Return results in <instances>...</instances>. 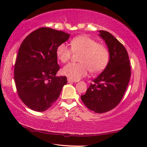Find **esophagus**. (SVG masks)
Returning a JSON list of instances; mask_svg holds the SVG:
<instances>
[{"instance_id": "obj_1", "label": "esophagus", "mask_w": 147, "mask_h": 147, "mask_svg": "<svg viewBox=\"0 0 147 147\" xmlns=\"http://www.w3.org/2000/svg\"><path fill=\"white\" fill-rule=\"evenodd\" d=\"M68 82H75L76 81L73 80V79H70V78H68Z\"/></svg>"}]
</instances>
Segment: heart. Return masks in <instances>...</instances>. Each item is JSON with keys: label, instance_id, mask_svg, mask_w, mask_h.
Segmentation results:
<instances>
[{"label": "heart", "instance_id": "1", "mask_svg": "<svg viewBox=\"0 0 147 147\" xmlns=\"http://www.w3.org/2000/svg\"><path fill=\"white\" fill-rule=\"evenodd\" d=\"M70 48L65 43L57 46L56 55L62 63H66L72 52H79L78 63H70L63 68V75L77 81L87 75L102 71L107 66L110 59V52L105 45L99 43L93 38L81 35L70 41Z\"/></svg>", "mask_w": 147, "mask_h": 147}]
</instances>
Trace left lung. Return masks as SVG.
Masks as SVG:
<instances>
[{
	"instance_id": "obj_1",
	"label": "left lung",
	"mask_w": 147,
	"mask_h": 147,
	"mask_svg": "<svg viewBox=\"0 0 147 147\" xmlns=\"http://www.w3.org/2000/svg\"><path fill=\"white\" fill-rule=\"evenodd\" d=\"M99 32L109 48L110 60L105 70L92 80L81 99L90 111L104 113L113 109L121 102L131 71L129 55L124 45L108 32L101 30Z\"/></svg>"
}]
</instances>
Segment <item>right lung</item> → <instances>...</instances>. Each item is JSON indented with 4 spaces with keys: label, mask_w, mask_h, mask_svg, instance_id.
Instances as JSON below:
<instances>
[{
    "label": "right lung",
    "mask_w": 147,
    "mask_h": 147,
    "mask_svg": "<svg viewBox=\"0 0 147 147\" xmlns=\"http://www.w3.org/2000/svg\"><path fill=\"white\" fill-rule=\"evenodd\" d=\"M68 33L38 28L22 42L14 65V80L20 99L32 110L46 111L59 97L66 77H57L60 67L56 50Z\"/></svg>",
    "instance_id": "1"
}]
</instances>
